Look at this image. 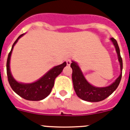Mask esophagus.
Wrapping results in <instances>:
<instances>
[{
	"label": "esophagus",
	"instance_id": "1",
	"mask_svg": "<svg viewBox=\"0 0 130 130\" xmlns=\"http://www.w3.org/2000/svg\"><path fill=\"white\" fill-rule=\"evenodd\" d=\"M66 62H67V65H68V66H69V65H71V61L70 59L66 60Z\"/></svg>",
	"mask_w": 130,
	"mask_h": 130
}]
</instances>
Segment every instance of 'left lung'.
I'll return each mask as SVG.
<instances>
[{"instance_id": "left-lung-1", "label": "left lung", "mask_w": 130, "mask_h": 130, "mask_svg": "<svg viewBox=\"0 0 130 130\" xmlns=\"http://www.w3.org/2000/svg\"><path fill=\"white\" fill-rule=\"evenodd\" d=\"M111 41L114 44L117 53L118 59L120 65V75L110 85L106 87H96L89 83L84 77L83 72L76 62L72 61L71 67L72 68V80L73 83L75 91L78 97L82 100L88 102H99L106 99L112 94L114 90L117 89L120 83L122 75L123 63L122 59L121 57L120 48L116 40L113 38H110Z\"/></svg>"}]
</instances>
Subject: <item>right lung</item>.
Listing matches in <instances>:
<instances>
[{
	"label": "right lung",
	"instance_id": "right-lung-1",
	"mask_svg": "<svg viewBox=\"0 0 130 130\" xmlns=\"http://www.w3.org/2000/svg\"><path fill=\"white\" fill-rule=\"evenodd\" d=\"M24 35V34L20 35L15 42L13 43L11 51L10 52L8 56L6 62V72H7L8 80L12 90L17 94L23 99L31 101H38L46 98L49 95L54 86L55 79L63 71V68L66 66L67 63L64 62L59 65L55 66L50 69L47 73L45 74L43 77L38 79L34 83H22L16 81L12 75L10 69V61L11 57L14 46L20 38Z\"/></svg>",
	"mask_w": 130,
	"mask_h": 130
}]
</instances>
